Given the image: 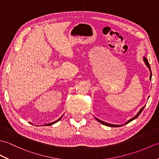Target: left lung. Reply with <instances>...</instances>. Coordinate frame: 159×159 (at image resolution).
Listing matches in <instances>:
<instances>
[{
  "instance_id": "1",
  "label": "left lung",
  "mask_w": 159,
  "mask_h": 159,
  "mask_svg": "<svg viewBox=\"0 0 159 159\" xmlns=\"http://www.w3.org/2000/svg\"><path fill=\"white\" fill-rule=\"evenodd\" d=\"M143 61H144V62H145V63H146V65L147 66V67H148V68H149V70H150V79L151 80L152 79V72H151V69H150V63H148V60L146 58V57H143ZM144 107H145V106L143 107H142L141 108V109H140V111H139V112L137 113V114L135 116H134V117H133V118H131L130 120H128L127 122L126 123V124H128V123H129L130 121H133V120H135L136 118H137L138 117H139V115L141 114V113L142 112V111L143 110V109H144ZM96 118V120L98 121H99L100 123H101V124H102L103 125H105V126H110V127H120V126H123V125H115V124H109V123H107V122H104V121H101V120H100L99 119H98V118H96V117H95Z\"/></svg>"
}]
</instances>
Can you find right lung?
<instances>
[{"mask_svg": "<svg viewBox=\"0 0 159 159\" xmlns=\"http://www.w3.org/2000/svg\"><path fill=\"white\" fill-rule=\"evenodd\" d=\"M63 117V116L61 117L59 120H57V121H53V122H52V123H50V124H46V126H50V125H52V124H55L56 122H57V121H59L61 119V117Z\"/></svg>", "mask_w": 159, "mask_h": 159, "instance_id": "right-lung-1", "label": "right lung"}]
</instances>
